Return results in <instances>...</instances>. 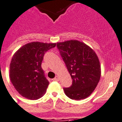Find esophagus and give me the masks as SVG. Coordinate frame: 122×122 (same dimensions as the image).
I'll list each match as a JSON object with an SVG mask.
<instances>
[{"mask_svg":"<svg viewBox=\"0 0 122 122\" xmlns=\"http://www.w3.org/2000/svg\"><path fill=\"white\" fill-rule=\"evenodd\" d=\"M53 81H59V77H58V76H56V77L53 79Z\"/></svg>","mask_w":122,"mask_h":122,"instance_id":"obj_1","label":"esophagus"}]
</instances>
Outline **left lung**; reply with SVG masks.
Here are the masks:
<instances>
[{"instance_id":"obj_1","label":"left lung","mask_w":122,"mask_h":122,"mask_svg":"<svg viewBox=\"0 0 122 122\" xmlns=\"http://www.w3.org/2000/svg\"><path fill=\"white\" fill-rule=\"evenodd\" d=\"M56 46L72 79L71 86L64 88L66 95L75 100L87 98L101 77L97 55L85 43L75 40L58 42Z\"/></svg>"}]
</instances>
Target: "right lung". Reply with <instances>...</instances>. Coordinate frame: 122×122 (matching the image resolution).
<instances>
[{"label":"right lung","instance_id":"add662e5","mask_svg":"<svg viewBox=\"0 0 122 122\" xmlns=\"http://www.w3.org/2000/svg\"><path fill=\"white\" fill-rule=\"evenodd\" d=\"M55 46L56 43L34 42L14 54L10 65V80L23 97L34 100L45 93L49 81L41 65L45 53Z\"/></svg>","mask_w":122,"mask_h":122}]
</instances>
